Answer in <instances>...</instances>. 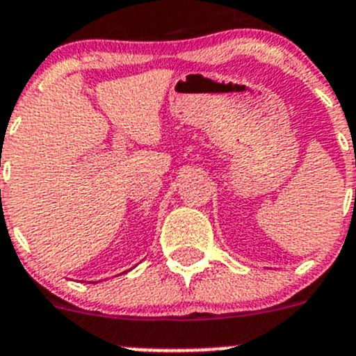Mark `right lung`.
Returning a JSON list of instances; mask_svg holds the SVG:
<instances>
[{"mask_svg":"<svg viewBox=\"0 0 356 356\" xmlns=\"http://www.w3.org/2000/svg\"><path fill=\"white\" fill-rule=\"evenodd\" d=\"M120 275H122V273H120Z\"/></svg>","mask_w":356,"mask_h":356,"instance_id":"right-lung-1","label":"right lung"}]
</instances>
